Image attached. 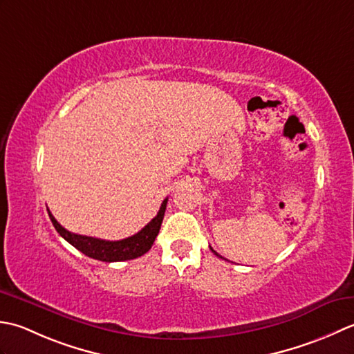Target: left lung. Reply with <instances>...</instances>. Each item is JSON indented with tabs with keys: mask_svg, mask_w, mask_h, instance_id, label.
I'll list each match as a JSON object with an SVG mask.
<instances>
[{
	"mask_svg": "<svg viewBox=\"0 0 354 354\" xmlns=\"http://www.w3.org/2000/svg\"><path fill=\"white\" fill-rule=\"evenodd\" d=\"M211 250H212V252H214V254H215V255H217V257H220V258H223V257H221V255H218V254H217V252H215V250H214V249H212V248H211Z\"/></svg>",
	"mask_w": 354,
	"mask_h": 354,
	"instance_id": "obj_1",
	"label": "left lung"
}]
</instances>
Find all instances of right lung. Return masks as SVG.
<instances>
[{"instance_id":"obj_1","label":"right lung","mask_w":354,"mask_h":354,"mask_svg":"<svg viewBox=\"0 0 354 354\" xmlns=\"http://www.w3.org/2000/svg\"><path fill=\"white\" fill-rule=\"evenodd\" d=\"M167 203H168V198H165L156 217L151 220L148 225L140 230V232H137L119 241L100 240V238L70 232V230L64 229L59 223L56 221L52 212H50V209H47V211H48L50 220H52L55 229L57 230V234H59L64 240H67L71 246L76 248L77 250H81L82 254H85L86 257H90L93 259H99V261H105V263H114V261L134 259L137 257H142L143 254H147V252L151 249V246H153L158 230H160L163 215H165V211H167Z\"/></svg>"}]
</instances>
